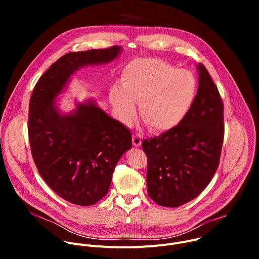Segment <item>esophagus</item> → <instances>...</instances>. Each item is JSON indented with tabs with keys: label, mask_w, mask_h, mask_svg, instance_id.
Here are the masks:
<instances>
[{
	"label": "esophagus",
	"mask_w": 259,
	"mask_h": 259,
	"mask_svg": "<svg viewBox=\"0 0 259 259\" xmlns=\"http://www.w3.org/2000/svg\"><path fill=\"white\" fill-rule=\"evenodd\" d=\"M132 142H133V145H134V146H136V147L140 146V145H141V142H142L141 137H140L139 135H133V137H132Z\"/></svg>",
	"instance_id": "esophagus-1"
}]
</instances>
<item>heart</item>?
<instances>
[{"label": "heart", "instance_id": "b5f03b06", "mask_svg": "<svg viewBox=\"0 0 259 259\" xmlns=\"http://www.w3.org/2000/svg\"><path fill=\"white\" fill-rule=\"evenodd\" d=\"M197 93L193 73L177 69L155 57L135 58L122 70L120 86L109 91V100L118 119L129 126L139 115L156 133L167 132L189 114Z\"/></svg>", "mask_w": 259, "mask_h": 259}]
</instances>
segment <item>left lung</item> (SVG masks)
Instances as JSON below:
<instances>
[{
    "label": "left lung",
    "instance_id": "8db88e82",
    "mask_svg": "<svg viewBox=\"0 0 259 259\" xmlns=\"http://www.w3.org/2000/svg\"><path fill=\"white\" fill-rule=\"evenodd\" d=\"M197 67L199 88L189 114L175 128L142 141L147 192L160 206L174 208L194 200L218 168L224 103L206 67L202 63Z\"/></svg>",
    "mask_w": 259,
    "mask_h": 259
}]
</instances>
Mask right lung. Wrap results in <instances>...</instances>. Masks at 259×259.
<instances>
[{
  "label": "right lung",
  "instance_id": "add662e5",
  "mask_svg": "<svg viewBox=\"0 0 259 259\" xmlns=\"http://www.w3.org/2000/svg\"><path fill=\"white\" fill-rule=\"evenodd\" d=\"M121 50L114 46L61 56L36 82L29 100L27 127L34 164L48 186L71 204L90 206L107 194L132 137L94 101L77 103L73 112L62 115L55 98L76 70L113 61Z\"/></svg>",
  "mask_w": 259,
  "mask_h": 259
}]
</instances>
